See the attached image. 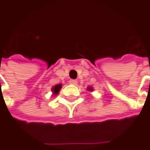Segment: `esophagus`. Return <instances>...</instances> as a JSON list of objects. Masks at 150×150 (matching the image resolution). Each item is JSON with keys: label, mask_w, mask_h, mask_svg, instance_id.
Masks as SVG:
<instances>
[{"label": "esophagus", "mask_w": 150, "mask_h": 150, "mask_svg": "<svg viewBox=\"0 0 150 150\" xmlns=\"http://www.w3.org/2000/svg\"><path fill=\"white\" fill-rule=\"evenodd\" d=\"M69 83L70 84H72V85H76L77 83V80H73V79H71L70 81H69Z\"/></svg>", "instance_id": "34e87169"}]
</instances>
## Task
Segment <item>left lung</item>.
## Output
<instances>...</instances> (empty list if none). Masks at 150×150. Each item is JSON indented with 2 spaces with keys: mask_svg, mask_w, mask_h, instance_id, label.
<instances>
[{
  "mask_svg": "<svg viewBox=\"0 0 150 150\" xmlns=\"http://www.w3.org/2000/svg\"><path fill=\"white\" fill-rule=\"evenodd\" d=\"M88 90H89V91H92L93 89L91 88V87H88Z\"/></svg>",
  "mask_w": 150,
  "mask_h": 150,
  "instance_id": "obj_1",
  "label": "left lung"
}]
</instances>
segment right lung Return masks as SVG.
I'll return each mask as SVG.
<instances>
[{"label": "right lung", "mask_w": 150, "mask_h": 150, "mask_svg": "<svg viewBox=\"0 0 150 150\" xmlns=\"http://www.w3.org/2000/svg\"><path fill=\"white\" fill-rule=\"evenodd\" d=\"M61 89V85L59 84V85H56L54 87H53V91H54V94H58V92L59 91V90Z\"/></svg>", "instance_id": "obj_1"}]
</instances>
